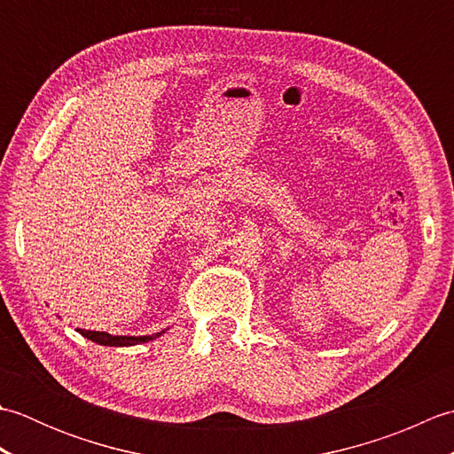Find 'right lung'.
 I'll use <instances>...</instances> for the list:
<instances>
[{
    "instance_id": "1",
    "label": "right lung",
    "mask_w": 454,
    "mask_h": 454,
    "mask_svg": "<svg viewBox=\"0 0 454 454\" xmlns=\"http://www.w3.org/2000/svg\"><path fill=\"white\" fill-rule=\"evenodd\" d=\"M83 337H88V340L99 343V345H109V347H129V345H138V343H146L156 340L161 333L166 332H158V333H152V335H111L107 332H90V330H78Z\"/></svg>"
}]
</instances>
